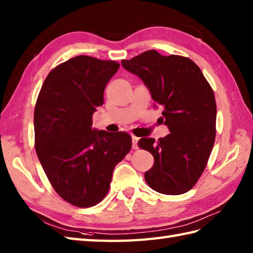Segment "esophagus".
Returning <instances> with one entry per match:
<instances>
[{
  "label": "esophagus",
  "instance_id": "obj_1",
  "mask_svg": "<svg viewBox=\"0 0 253 253\" xmlns=\"http://www.w3.org/2000/svg\"><path fill=\"white\" fill-rule=\"evenodd\" d=\"M138 137L135 135H132V148L133 149H137L138 146H137V142H138Z\"/></svg>",
  "mask_w": 253,
  "mask_h": 253
}]
</instances>
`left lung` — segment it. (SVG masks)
<instances>
[{
	"instance_id": "left-lung-1",
	"label": "left lung",
	"mask_w": 253,
	"mask_h": 253,
	"mask_svg": "<svg viewBox=\"0 0 253 253\" xmlns=\"http://www.w3.org/2000/svg\"><path fill=\"white\" fill-rule=\"evenodd\" d=\"M121 64L148 87L154 106L162 108L161 123L170 131L158 142L151 137L138 141L155 159L145 172L146 183L160 194L187 193L203 174L214 145L216 104L212 87L199 67L183 56H164L150 49Z\"/></svg>"
}]
</instances>
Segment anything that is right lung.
I'll return each mask as SVG.
<instances>
[{"instance_id":"add662e5","label":"right lung","mask_w":253,"mask_h":253,"mask_svg":"<svg viewBox=\"0 0 253 253\" xmlns=\"http://www.w3.org/2000/svg\"><path fill=\"white\" fill-rule=\"evenodd\" d=\"M119 67L114 60L77 56L55 67L39 93L38 158L55 192L76 207H93L105 198L115 167L132 147L128 133L92 127V116Z\"/></svg>"}]
</instances>
